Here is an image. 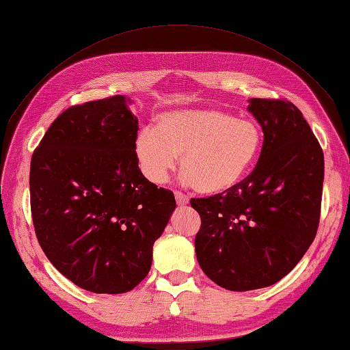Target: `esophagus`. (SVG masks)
<instances>
[{
	"label": "esophagus",
	"instance_id": "1",
	"mask_svg": "<svg viewBox=\"0 0 350 350\" xmlns=\"http://www.w3.org/2000/svg\"><path fill=\"white\" fill-rule=\"evenodd\" d=\"M175 199H176L178 206H185V204L189 203V198H187L185 194H183L180 191H175Z\"/></svg>",
	"mask_w": 350,
	"mask_h": 350
}]
</instances>
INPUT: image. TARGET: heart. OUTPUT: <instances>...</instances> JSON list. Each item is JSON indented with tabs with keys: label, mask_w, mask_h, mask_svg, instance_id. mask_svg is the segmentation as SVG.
<instances>
[{
	"label": "heart",
	"mask_w": 350,
	"mask_h": 350,
	"mask_svg": "<svg viewBox=\"0 0 350 350\" xmlns=\"http://www.w3.org/2000/svg\"><path fill=\"white\" fill-rule=\"evenodd\" d=\"M262 147L257 123L237 120L214 108L165 114L157 127H144L136 152L144 174L163 183L181 156L184 181L204 196L234 189L254 167Z\"/></svg>",
	"instance_id": "1"
}]
</instances>
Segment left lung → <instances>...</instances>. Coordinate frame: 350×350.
Here are the masks:
<instances>
[{
  "label": "left lung",
  "instance_id": "obj_1",
  "mask_svg": "<svg viewBox=\"0 0 350 350\" xmlns=\"http://www.w3.org/2000/svg\"><path fill=\"white\" fill-rule=\"evenodd\" d=\"M264 141L252 172L226 193L191 199L202 224L196 257L230 291L276 284L309 250L321 217L323 152L301 111L285 99L250 100Z\"/></svg>",
  "mask_w": 350,
  "mask_h": 350
}]
</instances>
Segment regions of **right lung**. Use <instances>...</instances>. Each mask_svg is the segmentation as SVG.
I'll return each mask as SVG.
<instances>
[{"mask_svg":"<svg viewBox=\"0 0 350 350\" xmlns=\"http://www.w3.org/2000/svg\"><path fill=\"white\" fill-rule=\"evenodd\" d=\"M138 118L122 95L65 109L31 159L32 223L50 262L77 286L122 294L148 275L176 203L142 175Z\"/></svg>","mask_w":350,"mask_h":350,"instance_id":"obj_1","label":"right lung"}]
</instances>
